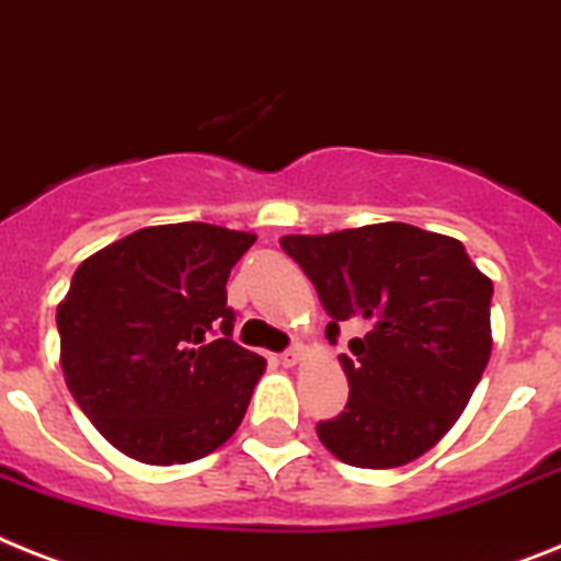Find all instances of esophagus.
I'll return each mask as SVG.
<instances>
[{"label": "esophagus", "instance_id": "obj_1", "mask_svg": "<svg viewBox=\"0 0 561 561\" xmlns=\"http://www.w3.org/2000/svg\"><path fill=\"white\" fill-rule=\"evenodd\" d=\"M299 359H302V345H294L285 353H279V365H285V368H294Z\"/></svg>", "mask_w": 561, "mask_h": 561}]
</instances>
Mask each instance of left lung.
<instances>
[{
    "mask_svg": "<svg viewBox=\"0 0 561 561\" xmlns=\"http://www.w3.org/2000/svg\"><path fill=\"white\" fill-rule=\"evenodd\" d=\"M328 310V339L347 319L345 411L319 422L322 445L353 468H399L436 445L468 408L491 359L493 282L454 237L404 222L322 237H282Z\"/></svg>",
    "mask_w": 561,
    "mask_h": 561,
    "instance_id": "obj_1",
    "label": "left lung"
}]
</instances>
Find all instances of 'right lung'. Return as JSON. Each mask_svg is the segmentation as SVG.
Instances as JSON below:
<instances>
[{"label": "right lung", "instance_id": "obj_1", "mask_svg": "<svg viewBox=\"0 0 561 561\" xmlns=\"http://www.w3.org/2000/svg\"><path fill=\"white\" fill-rule=\"evenodd\" d=\"M253 233L153 225L77 267L56 308L62 374L113 448L185 465L237 433L265 359L237 345L228 276Z\"/></svg>", "mask_w": 561, "mask_h": 561}]
</instances>
